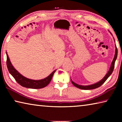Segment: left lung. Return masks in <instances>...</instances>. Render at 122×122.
I'll list each match as a JSON object with an SVG mask.
<instances>
[{
	"label": "left lung",
	"instance_id": "1",
	"mask_svg": "<svg viewBox=\"0 0 122 122\" xmlns=\"http://www.w3.org/2000/svg\"><path fill=\"white\" fill-rule=\"evenodd\" d=\"M111 34L112 35V34L111 33ZM116 47V49H115V56L114 57H113V59L111 62V66L110 67V69H109V71H108V73H107L106 76L103 77L102 80H101L98 82H97L96 83L91 84V85H89V86H82V85H79V84L75 83V82H74L73 81H72L71 79V81L72 84L73 85L79 89H83V90H91V89H96L97 88H98L99 86H102V84L104 83L105 81H106L109 76L111 75V74H112V71H113V69H114V67H115V61L116 60L117 57V53H118V51H117V48L116 47V46H115Z\"/></svg>",
	"mask_w": 122,
	"mask_h": 122
}]
</instances>
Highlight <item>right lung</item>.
<instances>
[{
  "instance_id": "right-lung-1",
  "label": "right lung",
  "mask_w": 122,
  "mask_h": 122,
  "mask_svg": "<svg viewBox=\"0 0 122 122\" xmlns=\"http://www.w3.org/2000/svg\"><path fill=\"white\" fill-rule=\"evenodd\" d=\"M6 53L7 55V67L10 73L14 78V79L16 80V81L20 85L24 86V87L31 89H41L45 87V86H46L50 83L54 74L55 72L56 71V70L54 71L50 75L47 76L46 78H44V79L39 80L30 79V78H27L23 75H22L21 74L19 73V72L14 68V67L12 65L11 61H10L9 55H8L7 52Z\"/></svg>"
}]
</instances>
